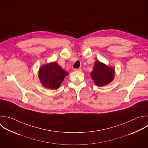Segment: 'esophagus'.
<instances>
[{"label": "esophagus", "mask_w": 148, "mask_h": 148, "mask_svg": "<svg viewBox=\"0 0 148 148\" xmlns=\"http://www.w3.org/2000/svg\"><path fill=\"white\" fill-rule=\"evenodd\" d=\"M73 70H74V71H79V72H81L82 71V69L81 68H78V69L75 68Z\"/></svg>", "instance_id": "1"}]
</instances>
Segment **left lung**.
<instances>
[{
  "label": "left lung",
  "instance_id": "left-lung-1",
  "mask_svg": "<svg viewBox=\"0 0 148 148\" xmlns=\"http://www.w3.org/2000/svg\"><path fill=\"white\" fill-rule=\"evenodd\" d=\"M114 70L112 68L98 61L95 62L91 76L95 84L97 86L101 87L110 83L114 79Z\"/></svg>",
  "mask_w": 148,
  "mask_h": 148
}]
</instances>
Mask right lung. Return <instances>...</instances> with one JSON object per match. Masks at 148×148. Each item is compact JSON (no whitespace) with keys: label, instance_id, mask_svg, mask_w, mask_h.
<instances>
[{"label":"right lung","instance_id":"1","mask_svg":"<svg viewBox=\"0 0 148 148\" xmlns=\"http://www.w3.org/2000/svg\"><path fill=\"white\" fill-rule=\"evenodd\" d=\"M68 73L56 62L42 66L39 72V77L43 86L50 89H57Z\"/></svg>","mask_w":148,"mask_h":148}]
</instances>
